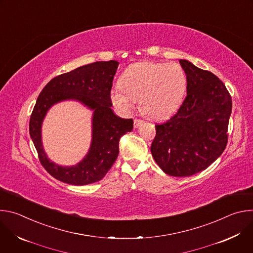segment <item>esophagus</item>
Masks as SVG:
<instances>
[{
  "mask_svg": "<svg viewBox=\"0 0 253 253\" xmlns=\"http://www.w3.org/2000/svg\"><path fill=\"white\" fill-rule=\"evenodd\" d=\"M143 123V120H141V119H134V128H137L138 126H140L141 124Z\"/></svg>",
  "mask_w": 253,
  "mask_h": 253,
  "instance_id": "1",
  "label": "esophagus"
}]
</instances>
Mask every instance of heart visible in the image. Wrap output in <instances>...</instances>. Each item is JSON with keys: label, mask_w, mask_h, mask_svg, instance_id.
Masks as SVG:
<instances>
[{"label": "heart", "mask_w": 253, "mask_h": 253, "mask_svg": "<svg viewBox=\"0 0 253 253\" xmlns=\"http://www.w3.org/2000/svg\"><path fill=\"white\" fill-rule=\"evenodd\" d=\"M111 92L112 104L128 113L139 101L141 110L155 119L173 114L181 104L187 87L183 69L177 63L140 61L130 65Z\"/></svg>", "instance_id": "1"}]
</instances>
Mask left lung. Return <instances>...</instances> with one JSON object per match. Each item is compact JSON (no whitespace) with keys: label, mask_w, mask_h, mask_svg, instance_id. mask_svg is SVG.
<instances>
[{"label":"left lung","mask_w":253,"mask_h":253,"mask_svg":"<svg viewBox=\"0 0 253 253\" xmlns=\"http://www.w3.org/2000/svg\"><path fill=\"white\" fill-rule=\"evenodd\" d=\"M179 62L186 74L187 96L175 115L155 125L151 153L166 174L186 177L205 170L223 153L232 100L217 76L187 60Z\"/></svg>","instance_id":"1"}]
</instances>
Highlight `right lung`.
I'll list each match as a JSON object with an SVG mask.
<instances>
[{"instance_id": "add662e5", "label": "right lung", "mask_w": 253, "mask_h": 253, "mask_svg": "<svg viewBox=\"0 0 253 253\" xmlns=\"http://www.w3.org/2000/svg\"><path fill=\"white\" fill-rule=\"evenodd\" d=\"M117 68V61H100L59 75L44 87L36 102L30 118V136L43 167L64 183L87 185L101 180L117 159L120 138L133 129L132 119H122L111 109L110 93ZM64 99L80 100L94 110L89 152L81 163L71 168L51 163L42 149L41 138L46 111Z\"/></svg>"}]
</instances>
